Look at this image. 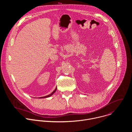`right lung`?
Returning a JSON list of instances; mask_svg holds the SVG:
<instances>
[{
    "label": "right lung",
    "mask_w": 132,
    "mask_h": 132,
    "mask_svg": "<svg viewBox=\"0 0 132 132\" xmlns=\"http://www.w3.org/2000/svg\"><path fill=\"white\" fill-rule=\"evenodd\" d=\"M56 89H57V88H56L55 89L51 94H50V95H47V96H44V97H40V98H48V97H51V96H52V95H53L54 93L56 91Z\"/></svg>",
    "instance_id": "obj_1"
}]
</instances>
